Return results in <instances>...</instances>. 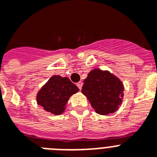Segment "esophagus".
<instances>
[{
    "label": "esophagus",
    "mask_w": 157,
    "mask_h": 157,
    "mask_svg": "<svg viewBox=\"0 0 157 157\" xmlns=\"http://www.w3.org/2000/svg\"><path fill=\"white\" fill-rule=\"evenodd\" d=\"M82 85H83V83L82 82H78V83H77L78 88L80 90H82Z\"/></svg>",
    "instance_id": "esophagus-1"
}]
</instances>
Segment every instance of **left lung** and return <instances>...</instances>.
<instances>
[{
	"instance_id": "1",
	"label": "left lung",
	"mask_w": 157,
	"mask_h": 157,
	"mask_svg": "<svg viewBox=\"0 0 157 157\" xmlns=\"http://www.w3.org/2000/svg\"><path fill=\"white\" fill-rule=\"evenodd\" d=\"M123 85L109 71L94 69L84 79L82 93L86 96L95 112L109 115L116 112L122 103Z\"/></svg>"
}]
</instances>
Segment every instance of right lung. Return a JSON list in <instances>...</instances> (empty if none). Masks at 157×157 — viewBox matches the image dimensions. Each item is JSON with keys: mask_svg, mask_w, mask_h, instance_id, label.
Here are the masks:
<instances>
[{"mask_svg": "<svg viewBox=\"0 0 157 157\" xmlns=\"http://www.w3.org/2000/svg\"><path fill=\"white\" fill-rule=\"evenodd\" d=\"M79 90L68 78L54 75L40 90L37 102L43 109L54 115H60L69 98Z\"/></svg>", "mask_w": 157, "mask_h": 157, "instance_id": "add662e5", "label": "right lung"}]
</instances>
